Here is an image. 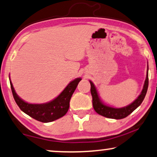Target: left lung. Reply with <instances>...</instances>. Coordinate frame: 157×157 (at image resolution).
Wrapping results in <instances>:
<instances>
[{"label":"left lung","instance_id":"left-lung-1","mask_svg":"<svg viewBox=\"0 0 157 157\" xmlns=\"http://www.w3.org/2000/svg\"><path fill=\"white\" fill-rule=\"evenodd\" d=\"M148 70L149 67H147V77L144 82V87L141 94L139 95L137 98L134 100L133 102L130 105L126 106L122 108H115L113 107H110L109 105H105L102 101L100 100L98 90L92 81L90 80V92L92 97V105H93L94 109L95 110L97 113L100 115L105 117L107 118L115 119V120H120V119L125 118L126 117L129 115L134 110H135L139 106H140L144 100V99L147 94L148 85H149V78H148Z\"/></svg>","mask_w":157,"mask_h":157}]
</instances>
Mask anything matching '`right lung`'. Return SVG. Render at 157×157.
<instances>
[{
  "mask_svg": "<svg viewBox=\"0 0 157 157\" xmlns=\"http://www.w3.org/2000/svg\"><path fill=\"white\" fill-rule=\"evenodd\" d=\"M81 79L80 78L75 79L68 84L56 98L49 102L43 104L26 102L16 94L10 79V83L13 98L20 109L35 120L47 123L56 120L67 113L70 107V99Z\"/></svg>",
  "mask_w": 157,
  "mask_h": 157,
  "instance_id": "1",
  "label": "right lung"
}]
</instances>
